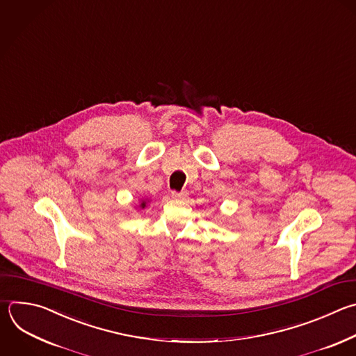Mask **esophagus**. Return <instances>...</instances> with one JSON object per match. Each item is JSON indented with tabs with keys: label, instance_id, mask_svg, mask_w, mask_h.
<instances>
[{
	"label": "esophagus",
	"instance_id": "esophagus-1",
	"mask_svg": "<svg viewBox=\"0 0 356 356\" xmlns=\"http://www.w3.org/2000/svg\"><path fill=\"white\" fill-rule=\"evenodd\" d=\"M172 197H173L175 200H186V198L188 197V193H187V191H180V193L173 191V193H172Z\"/></svg>",
	"mask_w": 356,
	"mask_h": 356
}]
</instances>
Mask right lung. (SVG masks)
<instances>
[{
  "instance_id": "add662e5",
  "label": "right lung",
  "mask_w": 356,
  "mask_h": 356,
  "mask_svg": "<svg viewBox=\"0 0 356 356\" xmlns=\"http://www.w3.org/2000/svg\"><path fill=\"white\" fill-rule=\"evenodd\" d=\"M140 207H141V208H145V207H147V201H143V202L140 204Z\"/></svg>"
}]
</instances>
